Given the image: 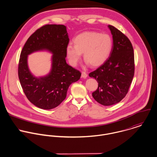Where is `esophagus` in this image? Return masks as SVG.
Masks as SVG:
<instances>
[{
    "label": "esophagus",
    "mask_w": 157,
    "mask_h": 157,
    "mask_svg": "<svg viewBox=\"0 0 157 157\" xmlns=\"http://www.w3.org/2000/svg\"><path fill=\"white\" fill-rule=\"evenodd\" d=\"M81 76H82V78H86L87 77V74L86 72L82 71V72L81 73Z\"/></svg>",
    "instance_id": "obj_1"
}]
</instances>
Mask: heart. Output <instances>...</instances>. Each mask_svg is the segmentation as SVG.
Returning a JSON list of instances; mask_svg holds the SVG:
<instances>
[{"label":"heart","instance_id":"heart-1","mask_svg":"<svg viewBox=\"0 0 157 157\" xmlns=\"http://www.w3.org/2000/svg\"><path fill=\"white\" fill-rule=\"evenodd\" d=\"M75 45L66 47V55L70 63L76 66L82 54L87 63L92 67L102 65L109 58L113 47L112 37L107 34L95 32H85L73 39Z\"/></svg>","mask_w":157,"mask_h":157}]
</instances>
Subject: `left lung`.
<instances>
[{"mask_svg":"<svg viewBox=\"0 0 157 157\" xmlns=\"http://www.w3.org/2000/svg\"><path fill=\"white\" fill-rule=\"evenodd\" d=\"M113 37L109 58L101 66L89 73L98 87L92 93L94 99L103 105L120 102L128 92L135 71L132 45L127 36L112 25H108Z\"/></svg>","mask_w":157,"mask_h":157,"instance_id":"8db88e82","label":"left lung"}]
</instances>
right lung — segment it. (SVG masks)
<instances>
[{
    "instance_id": "right-lung-1",
    "label": "right lung",
    "mask_w": 157,
    "mask_h": 157,
    "mask_svg": "<svg viewBox=\"0 0 157 157\" xmlns=\"http://www.w3.org/2000/svg\"><path fill=\"white\" fill-rule=\"evenodd\" d=\"M68 42L65 25H46L31 35L22 48L18 67L19 79L28 99L40 109L50 110L58 106L65 99L70 84L80 79L79 71L65 61ZM40 51H47L53 55L52 66L47 75L36 77L29 69L28 56Z\"/></svg>"
}]
</instances>
